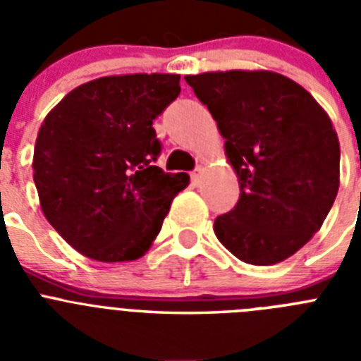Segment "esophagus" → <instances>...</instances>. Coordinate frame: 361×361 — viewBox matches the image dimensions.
<instances>
[{
	"mask_svg": "<svg viewBox=\"0 0 361 361\" xmlns=\"http://www.w3.org/2000/svg\"><path fill=\"white\" fill-rule=\"evenodd\" d=\"M202 171L204 168L202 166H199V168L191 173V183H193V186H200V183H202Z\"/></svg>",
	"mask_w": 361,
	"mask_h": 361,
	"instance_id": "esophagus-1",
	"label": "esophagus"
}]
</instances>
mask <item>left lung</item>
Here are the masks:
<instances>
[{
	"mask_svg": "<svg viewBox=\"0 0 361 361\" xmlns=\"http://www.w3.org/2000/svg\"><path fill=\"white\" fill-rule=\"evenodd\" d=\"M224 137L240 199L215 219L216 238L238 260L273 266L322 228L340 186V142L327 111L304 86L269 70L186 75Z\"/></svg>",
	"mask_w": 361,
	"mask_h": 361,
	"instance_id": "8db88e82",
	"label": "left lung"
}]
</instances>
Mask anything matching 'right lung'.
Listing matches in <instances>:
<instances>
[{
	"instance_id": "add662e5",
	"label": "right lung",
	"mask_w": 361,
	"mask_h": 361,
	"mask_svg": "<svg viewBox=\"0 0 361 361\" xmlns=\"http://www.w3.org/2000/svg\"><path fill=\"white\" fill-rule=\"evenodd\" d=\"M177 73L106 75L49 111L34 146V183L52 228L97 262H132L152 247L188 173L155 166L153 119L180 94Z\"/></svg>"
}]
</instances>
